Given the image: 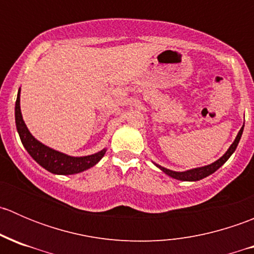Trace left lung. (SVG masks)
<instances>
[{
    "label": "left lung",
    "mask_w": 254,
    "mask_h": 254,
    "mask_svg": "<svg viewBox=\"0 0 254 254\" xmlns=\"http://www.w3.org/2000/svg\"><path fill=\"white\" fill-rule=\"evenodd\" d=\"M243 127L245 125H242V127H241V130L238 131L236 139H235V141L231 143V146L229 147V150L226 151V152L224 153V155L221 156V157L219 158L217 161H215V162L210 163V165L207 166H203V167H198V168H193V170H188V171H184V172H176V171H171V170H167V168L162 167V166L160 165H156V167L160 168L161 171H162L163 173H166L167 176L172 177V178L175 179H178V181H184V182H196V181H200V179L205 178V177L212 175V173L215 172V171L219 170L220 167H221L222 165H224L225 162H226L227 160H229L230 157H231L232 153L235 152V150H236L238 142H240L241 140V136H242V132H243Z\"/></svg>",
    "instance_id": "obj_1"
}]
</instances>
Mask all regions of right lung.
I'll use <instances>...</instances> for the list:
<instances>
[{"mask_svg": "<svg viewBox=\"0 0 254 254\" xmlns=\"http://www.w3.org/2000/svg\"><path fill=\"white\" fill-rule=\"evenodd\" d=\"M14 117H16L17 131L19 134L20 141H22L25 150L28 151V153L32 156L35 162L39 163L43 168L54 173V175L67 176L83 172V171L97 165L102 160V157L106 155L107 148H103V150L93 153V155L73 157V156H68L66 153L60 152V151L54 150V148L38 141L30 134L24 120H23L22 112H20V88L17 94Z\"/></svg>", "mask_w": 254, "mask_h": 254, "instance_id": "obj_1", "label": "right lung"}]
</instances>
